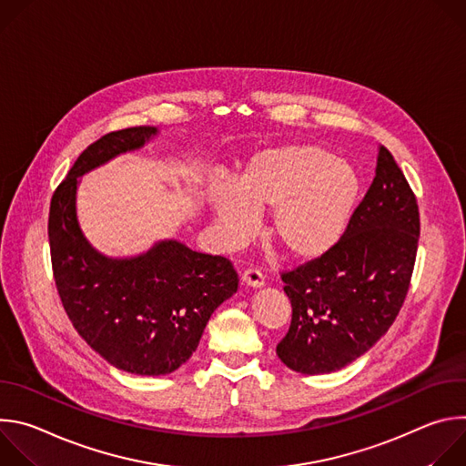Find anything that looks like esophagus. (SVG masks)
Wrapping results in <instances>:
<instances>
[{"instance_id": "34e87169", "label": "esophagus", "mask_w": 466, "mask_h": 466, "mask_svg": "<svg viewBox=\"0 0 466 466\" xmlns=\"http://www.w3.org/2000/svg\"><path fill=\"white\" fill-rule=\"evenodd\" d=\"M241 282H243L245 286H250V288H261V286L265 284V279H263V275H261L259 269L250 268V269H247V271L241 275Z\"/></svg>"}]
</instances>
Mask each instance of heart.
<instances>
[{
  "label": "heart",
  "mask_w": 466,
  "mask_h": 466,
  "mask_svg": "<svg viewBox=\"0 0 466 466\" xmlns=\"http://www.w3.org/2000/svg\"><path fill=\"white\" fill-rule=\"evenodd\" d=\"M361 201L358 171L315 144L252 153L236 180L214 178L208 203L228 245L252 238L258 216L269 212L268 238L288 259L309 263L345 238Z\"/></svg>",
  "instance_id": "b5f03b06"
}]
</instances>
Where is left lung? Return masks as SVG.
Instances as JSON below:
<instances>
[{
  "label": "left lung",
  "mask_w": 466,
  "mask_h": 466,
  "mask_svg": "<svg viewBox=\"0 0 466 466\" xmlns=\"http://www.w3.org/2000/svg\"><path fill=\"white\" fill-rule=\"evenodd\" d=\"M419 234L417 197L380 146L376 177L341 243L282 273L293 308L277 345L282 363L302 374H328L372 349L406 300Z\"/></svg>",
  "instance_id": "8db88e82"
}]
</instances>
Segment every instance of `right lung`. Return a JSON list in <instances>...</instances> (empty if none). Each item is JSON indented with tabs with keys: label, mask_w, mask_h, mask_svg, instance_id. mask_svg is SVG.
Returning a JSON list of instances; mask_svg holds the SVG:
<instances>
[{
	"label": "right lung",
	"mask_w": 466,
	"mask_h": 466,
	"mask_svg": "<svg viewBox=\"0 0 466 466\" xmlns=\"http://www.w3.org/2000/svg\"><path fill=\"white\" fill-rule=\"evenodd\" d=\"M157 135L155 127H130L88 146L55 189L47 223L56 291L74 328L110 365L140 376L184 365L239 282L230 259L177 239L158 241L140 256L108 258L85 238L76 208L79 177Z\"/></svg>",
	"instance_id": "obj_1"
}]
</instances>
